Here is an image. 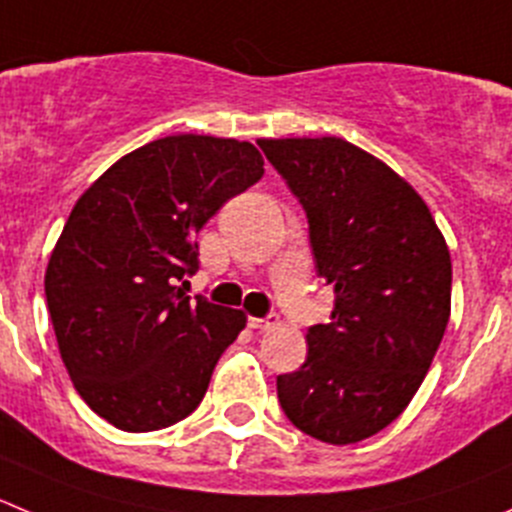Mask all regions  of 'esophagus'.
Returning <instances> with one entry per match:
<instances>
[{"mask_svg": "<svg viewBox=\"0 0 512 512\" xmlns=\"http://www.w3.org/2000/svg\"><path fill=\"white\" fill-rule=\"evenodd\" d=\"M248 326L256 329V332H266L271 326H276V316H266V319H259V316H248Z\"/></svg>", "mask_w": 512, "mask_h": 512, "instance_id": "esophagus-1", "label": "esophagus"}]
</instances>
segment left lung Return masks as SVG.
<instances>
[{
  "mask_svg": "<svg viewBox=\"0 0 512 512\" xmlns=\"http://www.w3.org/2000/svg\"><path fill=\"white\" fill-rule=\"evenodd\" d=\"M309 221L329 324L276 377L284 415L329 445L367 440L420 389L450 319V251L430 208L389 165L342 138L259 140Z\"/></svg>",
  "mask_w": 512,
  "mask_h": 512,
  "instance_id": "1",
  "label": "left lung"
}]
</instances>
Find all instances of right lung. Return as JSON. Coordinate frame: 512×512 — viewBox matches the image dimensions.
<instances>
[{
	"label": "right lung",
	"instance_id": "1",
	"mask_svg": "<svg viewBox=\"0 0 512 512\" xmlns=\"http://www.w3.org/2000/svg\"><path fill=\"white\" fill-rule=\"evenodd\" d=\"M261 175L246 140L168 135L123 155L72 208L47 264V309L72 384L118 430L191 415L246 326L243 311L175 284L198 271L196 233Z\"/></svg>",
	"mask_w": 512,
	"mask_h": 512
}]
</instances>
